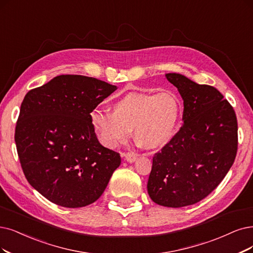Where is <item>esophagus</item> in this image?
<instances>
[{
	"label": "esophagus",
	"instance_id": "esophagus-1",
	"mask_svg": "<svg viewBox=\"0 0 253 253\" xmlns=\"http://www.w3.org/2000/svg\"><path fill=\"white\" fill-rule=\"evenodd\" d=\"M122 156L125 157V160L128 162V163H134L136 157H137V154L133 153V152H128V153H123L122 154Z\"/></svg>",
	"mask_w": 253,
	"mask_h": 253
}]
</instances>
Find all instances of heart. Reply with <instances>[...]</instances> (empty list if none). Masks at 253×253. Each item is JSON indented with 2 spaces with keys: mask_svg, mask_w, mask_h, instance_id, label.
<instances>
[{
  "mask_svg": "<svg viewBox=\"0 0 253 253\" xmlns=\"http://www.w3.org/2000/svg\"><path fill=\"white\" fill-rule=\"evenodd\" d=\"M180 111V101L173 92H133L116 101L112 112L93 109L89 118L93 131L106 148L115 149L126 142L133 129L138 145L156 149L176 134Z\"/></svg>",
  "mask_w": 253,
  "mask_h": 253,
  "instance_id": "b5f03b06",
  "label": "heart"
}]
</instances>
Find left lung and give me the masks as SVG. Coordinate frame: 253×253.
I'll use <instances>...</instances> for the list:
<instances>
[{
	"mask_svg": "<svg viewBox=\"0 0 253 253\" xmlns=\"http://www.w3.org/2000/svg\"><path fill=\"white\" fill-rule=\"evenodd\" d=\"M166 78L183 100V125L154 155L147 190L156 204L182 208L204 199L228 173L238 150V122L217 88L177 73Z\"/></svg>",
	"mask_w": 253,
	"mask_h": 253,
	"instance_id": "1",
	"label": "left lung"
}]
</instances>
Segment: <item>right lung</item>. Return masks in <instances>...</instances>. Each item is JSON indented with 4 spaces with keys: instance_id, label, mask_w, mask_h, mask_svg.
Wrapping results in <instances>:
<instances>
[{
    "instance_id": "add662e5",
    "label": "right lung",
    "mask_w": 253,
    "mask_h": 253,
    "mask_svg": "<svg viewBox=\"0 0 253 253\" xmlns=\"http://www.w3.org/2000/svg\"><path fill=\"white\" fill-rule=\"evenodd\" d=\"M116 85L81 75H60L27 92L15 127L26 178L44 198L63 208L91 204L121 165L103 147L89 115Z\"/></svg>"
}]
</instances>
